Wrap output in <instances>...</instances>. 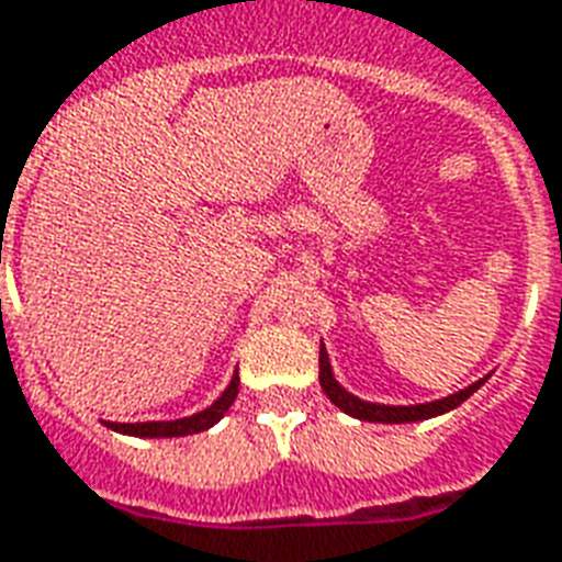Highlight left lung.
I'll use <instances>...</instances> for the list:
<instances>
[{"mask_svg": "<svg viewBox=\"0 0 562 562\" xmlns=\"http://www.w3.org/2000/svg\"><path fill=\"white\" fill-rule=\"evenodd\" d=\"M486 379H476L474 385L462 387L457 394L441 396V400H432V403H417V406H385V403H367L361 396L349 394L340 382L331 373V361H328L326 346H319V385L326 391V396L335 403L340 412L358 417V420H370V424H415V420H429V417L445 415V412H453L457 406H462L468 396L474 394L476 387L486 385Z\"/></svg>", "mask_w": 562, "mask_h": 562, "instance_id": "1", "label": "left lung"}]
</instances>
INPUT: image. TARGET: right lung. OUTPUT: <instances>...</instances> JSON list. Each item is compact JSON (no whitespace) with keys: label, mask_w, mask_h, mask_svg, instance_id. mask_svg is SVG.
Here are the masks:
<instances>
[{"label":"right lung","mask_w":562,"mask_h":562,"mask_svg":"<svg viewBox=\"0 0 562 562\" xmlns=\"http://www.w3.org/2000/svg\"><path fill=\"white\" fill-rule=\"evenodd\" d=\"M236 394H239V373H234L231 385L222 391L213 406H206L204 412L198 415L180 417V420H145V424H105L109 429L115 432H124V436H136V438H180V436H195V432H204L213 424H218L225 412L234 406Z\"/></svg>","instance_id":"1"}]
</instances>
